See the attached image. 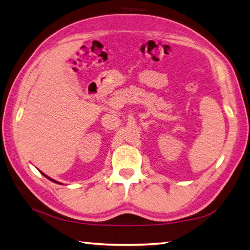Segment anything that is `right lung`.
I'll return each mask as SVG.
<instances>
[{"label":"right lung","mask_w":250,"mask_h":250,"mask_svg":"<svg viewBox=\"0 0 250 250\" xmlns=\"http://www.w3.org/2000/svg\"><path fill=\"white\" fill-rule=\"evenodd\" d=\"M41 172H42V171H41ZM42 175H44L45 177H46V178H47V179H49V180H52L53 182H56V183H59V182H57V181H55V180H53V179H52V178H49L48 176H46V175H45V174H43V172H42Z\"/></svg>","instance_id":"obj_1"}]
</instances>
